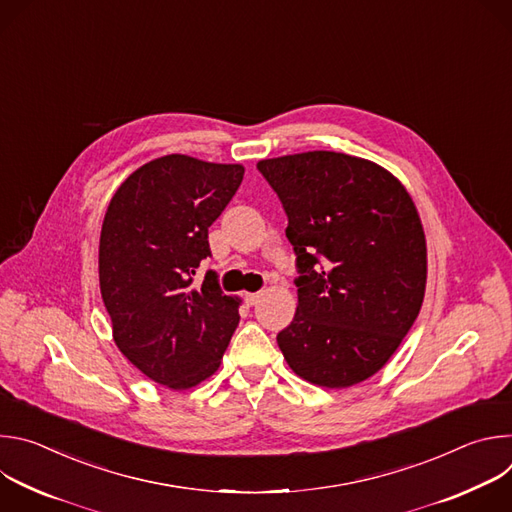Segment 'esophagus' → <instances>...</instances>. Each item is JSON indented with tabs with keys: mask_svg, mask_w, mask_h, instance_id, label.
<instances>
[{
	"mask_svg": "<svg viewBox=\"0 0 512 512\" xmlns=\"http://www.w3.org/2000/svg\"><path fill=\"white\" fill-rule=\"evenodd\" d=\"M261 298V291H255V294H245V304L247 306H255Z\"/></svg>",
	"mask_w": 512,
	"mask_h": 512,
	"instance_id": "34e87169",
	"label": "esophagus"
}]
</instances>
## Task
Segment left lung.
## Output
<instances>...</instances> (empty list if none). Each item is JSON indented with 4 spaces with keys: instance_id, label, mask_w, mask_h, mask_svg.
I'll list each match as a JSON object with an SVG mask.
<instances>
[{
    "instance_id": "8db88e82",
    "label": "left lung",
    "mask_w": 512,
    "mask_h": 512,
    "mask_svg": "<svg viewBox=\"0 0 512 512\" xmlns=\"http://www.w3.org/2000/svg\"><path fill=\"white\" fill-rule=\"evenodd\" d=\"M294 245L298 310L277 344L289 369L326 389L381 371L425 296L427 247L405 186L375 162L304 152L261 160Z\"/></svg>"
}]
</instances>
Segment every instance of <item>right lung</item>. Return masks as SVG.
<instances>
[{
	"mask_svg": "<svg viewBox=\"0 0 512 512\" xmlns=\"http://www.w3.org/2000/svg\"><path fill=\"white\" fill-rule=\"evenodd\" d=\"M241 164L170 154L137 168L113 194L99 241V283L113 340L145 377L174 391L221 367L241 300L216 273L194 283L210 255L208 227L243 182Z\"/></svg>",
	"mask_w": 512,
	"mask_h": 512,
	"instance_id": "right-lung-1",
	"label": "right lung"
}]
</instances>
